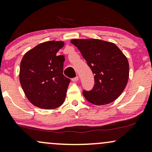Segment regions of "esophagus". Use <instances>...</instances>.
Here are the masks:
<instances>
[{"mask_svg": "<svg viewBox=\"0 0 152 152\" xmlns=\"http://www.w3.org/2000/svg\"><path fill=\"white\" fill-rule=\"evenodd\" d=\"M72 80L73 82H77L78 80H79V77H78L77 76V77H75V78H73V79H72Z\"/></svg>", "mask_w": 152, "mask_h": 152, "instance_id": "1", "label": "esophagus"}]
</instances>
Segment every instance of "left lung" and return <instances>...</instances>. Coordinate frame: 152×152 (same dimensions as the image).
<instances>
[{
  "mask_svg": "<svg viewBox=\"0 0 152 152\" xmlns=\"http://www.w3.org/2000/svg\"><path fill=\"white\" fill-rule=\"evenodd\" d=\"M94 75L93 89L83 91L85 99L95 105L110 104L118 98L129 76L127 58L115 43L98 39H72Z\"/></svg>",
  "mask_w": 152,
  "mask_h": 152,
  "instance_id": "left-lung-1",
  "label": "left lung"
}]
</instances>
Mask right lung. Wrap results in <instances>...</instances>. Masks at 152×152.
<instances>
[{"label": "right lung", "instance_id": "1", "mask_svg": "<svg viewBox=\"0 0 152 152\" xmlns=\"http://www.w3.org/2000/svg\"><path fill=\"white\" fill-rule=\"evenodd\" d=\"M63 41H48L37 45L23 57L19 80L26 97L34 106L53 110L63 104L69 79L63 75L62 55L57 53Z\"/></svg>", "mask_w": 152, "mask_h": 152}]
</instances>
